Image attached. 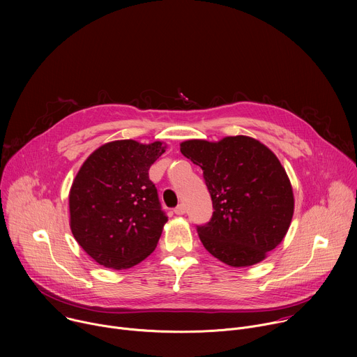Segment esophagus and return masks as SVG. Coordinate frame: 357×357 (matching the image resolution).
Here are the masks:
<instances>
[{
    "label": "esophagus",
    "instance_id": "1",
    "mask_svg": "<svg viewBox=\"0 0 357 357\" xmlns=\"http://www.w3.org/2000/svg\"><path fill=\"white\" fill-rule=\"evenodd\" d=\"M176 215H183L185 212H186V208H185V205L183 203H179V205L175 208V211H174Z\"/></svg>",
    "mask_w": 357,
    "mask_h": 357
}]
</instances>
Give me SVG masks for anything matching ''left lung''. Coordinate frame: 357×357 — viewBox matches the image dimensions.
<instances>
[{
  "label": "left lung",
  "mask_w": 357,
  "mask_h": 357,
  "mask_svg": "<svg viewBox=\"0 0 357 357\" xmlns=\"http://www.w3.org/2000/svg\"><path fill=\"white\" fill-rule=\"evenodd\" d=\"M181 152L202 168L212 197L211 220L196 226L205 248L231 267L264 260L282 241L294 215L291 182L273 151L236 135L219 142L189 139Z\"/></svg>",
  "instance_id": "1"
}]
</instances>
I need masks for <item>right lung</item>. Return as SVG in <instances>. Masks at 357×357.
<instances>
[{
  "label": "right lung",
  "mask_w": 357,
  "mask_h": 357,
  "mask_svg": "<svg viewBox=\"0 0 357 357\" xmlns=\"http://www.w3.org/2000/svg\"><path fill=\"white\" fill-rule=\"evenodd\" d=\"M164 152L160 141H113L77 172L69 195L70 229L100 266L126 270L155 250L168 216L148 171Z\"/></svg>",
  "instance_id": "obj_1"
}]
</instances>
